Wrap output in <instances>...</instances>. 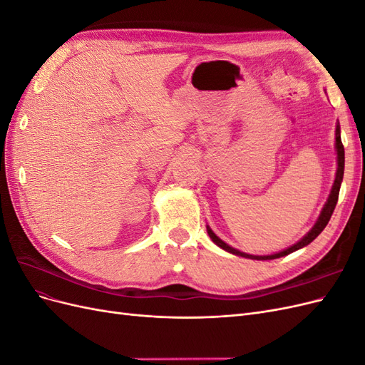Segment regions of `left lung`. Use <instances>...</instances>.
Instances as JSON below:
<instances>
[{"label":"left lung","mask_w":365,"mask_h":365,"mask_svg":"<svg viewBox=\"0 0 365 365\" xmlns=\"http://www.w3.org/2000/svg\"><path fill=\"white\" fill-rule=\"evenodd\" d=\"M336 153H338V169H336V178H335V182H334V187H332V192H330L329 195V200L323 208L322 215H319L317 224L314 225V228L309 231V233L300 240L297 242L295 245H292L291 248L284 250V251H280L277 254H271V256H250V254H245V252H240L235 248H231L230 245H227L224 240H220L212 230H210V227H207V233L208 236L212 237V240L215 242V244L217 247H220L222 250L228 251V252H233L236 254V256H242V257H248V259H256V260H272V259H279V257H283V256H288V254L300 250L306 245L311 244V242L322 233V231L326 228L327 222L330 220V216H332L334 210L336 207V202H338V195H339V187H341V182H342V175H344V146H342V141H341V135H339V125L336 126Z\"/></svg>","instance_id":"left-lung-1"}]
</instances>
